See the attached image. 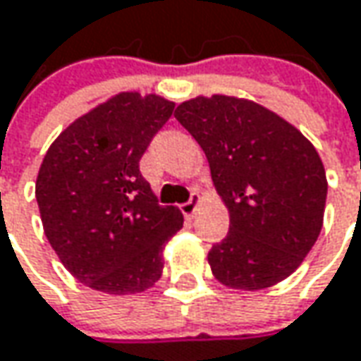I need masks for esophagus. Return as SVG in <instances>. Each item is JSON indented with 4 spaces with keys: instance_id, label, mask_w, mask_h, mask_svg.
Returning <instances> with one entry per match:
<instances>
[{
    "instance_id": "obj_1",
    "label": "esophagus",
    "mask_w": 361,
    "mask_h": 361,
    "mask_svg": "<svg viewBox=\"0 0 361 361\" xmlns=\"http://www.w3.org/2000/svg\"><path fill=\"white\" fill-rule=\"evenodd\" d=\"M200 204V192H192L190 195V200L185 202V204L180 205L181 214L185 216V218H193V214H195V207Z\"/></svg>"
}]
</instances>
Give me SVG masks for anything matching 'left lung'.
I'll list each match as a JSON object with an SVG mask.
<instances>
[{
  "instance_id": "1",
  "label": "left lung",
  "mask_w": 361,
  "mask_h": 361,
  "mask_svg": "<svg viewBox=\"0 0 361 361\" xmlns=\"http://www.w3.org/2000/svg\"><path fill=\"white\" fill-rule=\"evenodd\" d=\"M176 119L202 145L230 231L207 262L224 286L264 290L304 262L322 231L326 169L302 131L259 104L230 95L195 97Z\"/></svg>"
}]
</instances>
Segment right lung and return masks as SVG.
I'll use <instances>...</instances> for the list:
<instances>
[{
    "instance_id": "1",
    "label": "right lung",
    "mask_w": 361,
    "mask_h": 361,
    "mask_svg": "<svg viewBox=\"0 0 361 361\" xmlns=\"http://www.w3.org/2000/svg\"><path fill=\"white\" fill-rule=\"evenodd\" d=\"M173 107L154 94H119L75 119L45 154L35 181L45 238L87 288L126 295L161 278L164 245L183 216L157 204L140 159Z\"/></svg>"
}]
</instances>
